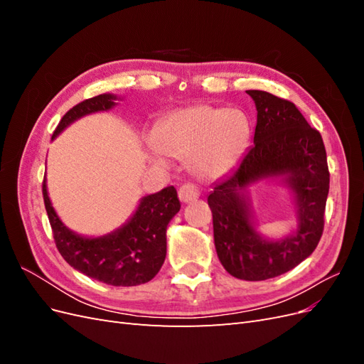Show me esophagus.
<instances>
[{
    "label": "esophagus",
    "instance_id": "esophagus-1",
    "mask_svg": "<svg viewBox=\"0 0 364 364\" xmlns=\"http://www.w3.org/2000/svg\"><path fill=\"white\" fill-rule=\"evenodd\" d=\"M178 194H179L181 202H183V203H191V202H194V200L197 199V197L200 196V191L197 190L196 185H193V183H185V185L181 186Z\"/></svg>",
    "mask_w": 364,
    "mask_h": 364
}]
</instances>
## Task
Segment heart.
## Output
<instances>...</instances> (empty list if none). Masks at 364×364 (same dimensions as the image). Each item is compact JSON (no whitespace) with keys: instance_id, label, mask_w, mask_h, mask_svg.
Listing matches in <instances>:
<instances>
[{"instance_id":"heart-1","label":"heart","mask_w":364,"mask_h":364,"mask_svg":"<svg viewBox=\"0 0 364 364\" xmlns=\"http://www.w3.org/2000/svg\"><path fill=\"white\" fill-rule=\"evenodd\" d=\"M250 136V119L240 109L193 106L161 121L150 156L159 164L165 162L164 151L183 161L191 159V168L199 178L215 181L238 164Z\"/></svg>"}]
</instances>
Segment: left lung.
<instances>
[{"instance_id": "left-lung-1", "label": "left lung", "mask_w": 364, "mask_h": 364, "mask_svg": "<svg viewBox=\"0 0 364 364\" xmlns=\"http://www.w3.org/2000/svg\"><path fill=\"white\" fill-rule=\"evenodd\" d=\"M257 107L253 146L238 167L213 186L214 245L226 272L238 279L264 281L294 269L311 255L323 232L329 191L321 134L297 107L266 91H246ZM274 181L292 196L296 228L279 239L260 234L248 188Z\"/></svg>"}]
</instances>
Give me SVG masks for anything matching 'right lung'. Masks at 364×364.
<instances>
[{"label": "right lung", "mask_w": 364, "mask_h": 364, "mask_svg": "<svg viewBox=\"0 0 364 364\" xmlns=\"http://www.w3.org/2000/svg\"><path fill=\"white\" fill-rule=\"evenodd\" d=\"M119 98L115 94H102L74 106L60 119L51 141L77 119L111 111ZM42 193L54 241L73 269L114 287H134L156 277L167 255V226L181 209L174 186L141 197L126 223L98 237L77 234L62 222L50 200L47 178Z\"/></svg>", "instance_id": "1"}]
</instances>
